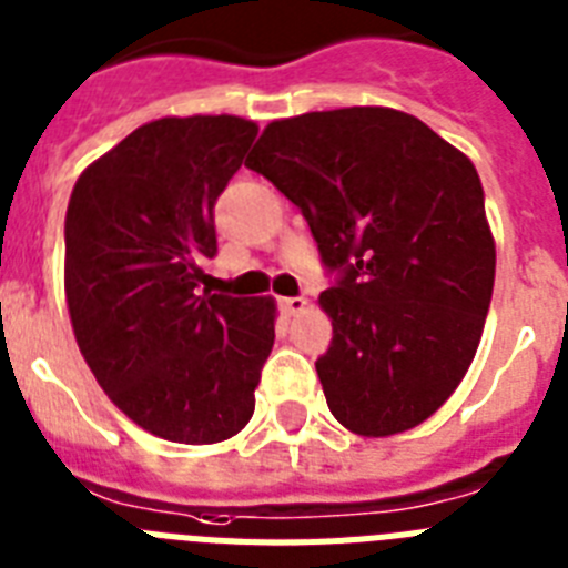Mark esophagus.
<instances>
[{
  "instance_id": "34e87169",
  "label": "esophagus",
  "mask_w": 568,
  "mask_h": 568,
  "mask_svg": "<svg viewBox=\"0 0 568 568\" xmlns=\"http://www.w3.org/2000/svg\"><path fill=\"white\" fill-rule=\"evenodd\" d=\"M280 308H283V314H288V317H297V314H303L305 308H308V300H305V297H283V300H280Z\"/></svg>"
}]
</instances>
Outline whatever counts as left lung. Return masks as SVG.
<instances>
[{"mask_svg":"<svg viewBox=\"0 0 568 568\" xmlns=\"http://www.w3.org/2000/svg\"><path fill=\"white\" fill-rule=\"evenodd\" d=\"M245 165L288 196L317 240L334 325L317 359L348 432L388 437L428 420L466 377L495 288L477 168L412 113L312 111L265 125Z\"/></svg>","mask_w":568,"mask_h":568,"instance_id":"8db88e82","label":"left lung"}]
</instances>
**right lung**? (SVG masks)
Segmentation results:
<instances>
[{
  "mask_svg": "<svg viewBox=\"0 0 568 568\" xmlns=\"http://www.w3.org/2000/svg\"><path fill=\"white\" fill-rule=\"evenodd\" d=\"M243 116L145 122L79 174L65 214L73 337L111 403L162 440L223 443L254 414L274 297L202 288L214 202L256 136Z\"/></svg>",
  "mask_w": 568,
  "mask_h": 568,
  "instance_id": "add662e5",
  "label": "right lung"
}]
</instances>
